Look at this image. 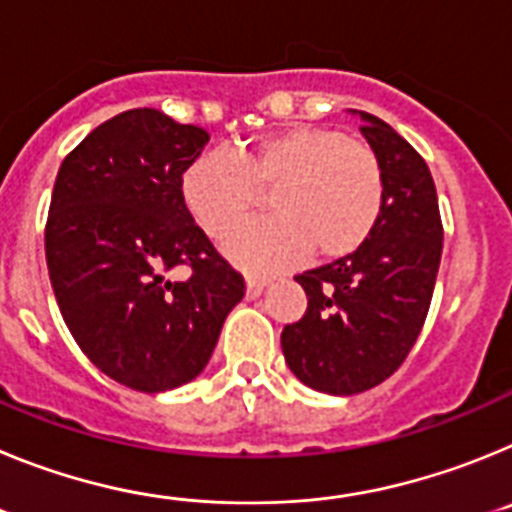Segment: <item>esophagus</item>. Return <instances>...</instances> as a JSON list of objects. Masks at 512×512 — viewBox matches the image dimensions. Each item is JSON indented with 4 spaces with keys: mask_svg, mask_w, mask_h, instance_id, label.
<instances>
[{
    "mask_svg": "<svg viewBox=\"0 0 512 512\" xmlns=\"http://www.w3.org/2000/svg\"><path fill=\"white\" fill-rule=\"evenodd\" d=\"M266 287V279H259V277H246V295L251 297H259L261 292H264Z\"/></svg>",
    "mask_w": 512,
    "mask_h": 512,
    "instance_id": "34e87169",
    "label": "esophagus"
}]
</instances>
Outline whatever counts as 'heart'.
I'll list each match as a JSON object with an SVG mask.
<instances>
[{
    "label": "heart",
    "instance_id": "obj_1",
    "mask_svg": "<svg viewBox=\"0 0 512 512\" xmlns=\"http://www.w3.org/2000/svg\"><path fill=\"white\" fill-rule=\"evenodd\" d=\"M271 190L266 220L225 235L235 264L253 271L284 269L312 253L338 261L364 246L384 207V174L377 153L346 133L292 125L261 138L241 156L212 151L187 166L182 197L205 233L220 235Z\"/></svg>",
    "mask_w": 512,
    "mask_h": 512
}]
</instances>
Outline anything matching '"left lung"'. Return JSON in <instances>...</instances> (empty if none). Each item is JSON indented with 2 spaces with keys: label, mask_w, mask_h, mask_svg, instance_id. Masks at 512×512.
I'll return each instance as SVG.
<instances>
[{
  "label": "left lung",
  "mask_w": 512,
  "mask_h": 512,
  "mask_svg": "<svg viewBox=\"0 0 512 512\" xmlns=\"http://www.w3.org/2000/svg\"><path fill=\"white\" fill-rule=\"evenodd\" d=\"M359 117L382 164V215L359 251L297 274L307 310L282 330L292 374L328 395H359L400 369L431 307L443 248L436 184L423 156L384 120Z\"/></svg>",
  "instance_id": "obj_1"
}]
</instances>
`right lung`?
I'll list each match as a JSON object with an SVG mask.
<instances>
[{"mask_svg": "<svg viewBox=\"0 0 512 512\" xmlns=\"http://www.w3.org/2000/svg\"><path fill=\"white\" fill-rule=\"evenodd\" d=\"M207 140L143 107L102 122L58 169L45 225L56 302L87 359L130 390L192 382L246 295L184 205L182 176ZM176 265L193 277L171 283Z\"/></svg>", "mask_w": 512, "mask_h": 512, "instance_id": "add662e5", "label": "right lung"}]
</instances>
